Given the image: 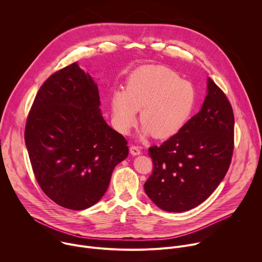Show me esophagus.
<instances>
[{"label": "esophagus", "mask_w": 262, "mask_h": 262, "mask_svg": "<svg viewBox=\"0 0 262 262\" xmlns=\"http://www.w3.org/2000/svg\"><path fill=\"white\" fill-rule=\"evenodd\" d=\"M129 151H130V154H132L133 156H139V155H141V149H140L138 146H135V145L130 146Z\"/></svg>", "instance_id": "esophagus-1"}]
</instances>
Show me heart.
Instances as JSON below:
<instances>
[{
	"label": "heart",
	"mask_w": 262,
	"mask_h": 262,
	"mask_svg": "<svg viewBox=\"0 0 262 262\" xmlns=\"http://www.w3.org/2000/svg\"><path fill=\"white\" fill-rule=\"evenodd\" d=\"M196 103L194 85L161 65L140 67L129 76L125 90L115 91L111 98L114 122L122 134L134 126L141 111V137L158 139L176 135L191 118Z\"/></svg>",
	"instance_id": "heart-1"
}]
</instances>
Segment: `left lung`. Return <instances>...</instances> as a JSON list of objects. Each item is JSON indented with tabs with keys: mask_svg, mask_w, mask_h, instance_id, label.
I'll return each mask as SVG.
<instances>
[{
	"mask_svg": "<svg viewBox=\"0 0 262 262\" xmlns=\"http://www.w3.org/2000/svg\"><path fill=\"white\" fill-rule=\"evenodd\" d=\"M232 106L208 78L199 113L161 146L148 149L154 171L144 184L163 210L181 212L205 201L225 177L234 147Z\"/></svg>",
	"mask_w": 262,
	"mask_h": 262,
	"instance_id": "obj_1",
	"label": "left lung"
}]
</instances>
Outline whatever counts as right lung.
<instances>
[{
  "instance_id": "add662e5",
  "label": "right lung",
  "mask_w": 262,
  "mask_h": 262,
  "mask_svg": "<svg viewBox=\"0 0 262 262\" xmlns=\"http://www.w3.org/2000/svg\"><path fill=\"white\" fill-rule=\"evenodd\" d=\"M99 105L97 85L72 63L43 83L29 112L25 142L34 175L62 207L97 203L128 156L125 138L106 124Z\"/></svg>"
}]
</instances>
